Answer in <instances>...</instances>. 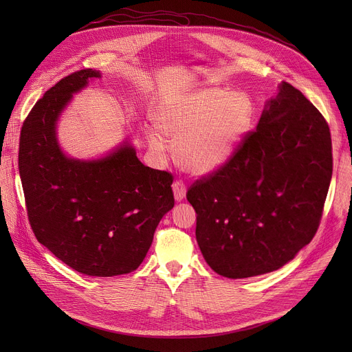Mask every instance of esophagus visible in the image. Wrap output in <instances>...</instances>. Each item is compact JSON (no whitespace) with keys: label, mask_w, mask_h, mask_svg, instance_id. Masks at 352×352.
Returning <instances> with one entry per match:
<instances>
[{"label":"esophagus","mask_w":352,"mask_h":352,"mask_svg":"<svg viewBox=\"0 0 352 352\" xmlns=\"http://www.w3.org/2000/svg\"><path fill=\"white\" fill-rule=\"evenodd\" d=\"M173 191H174L175 201H182L184 198H186V194H187L186 184H184L182 181H175L173 184Z\"/></svg>","instance_id":"1"}]
</instances>
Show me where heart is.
Instances as JSON below:
<instances>
[{"instance_id":"obj_1","label":"heart","mask_w":352,"mask_h":352,"mask_svg":"<svg viewBox=\"0 0 352 352\" xmlns=\"http://www.w3.org/2000/svg\"><path fill=\"white\" fill-rule=\"evenodd\" d=\"M254 116V101L245 92L201 88L164 104L155 116V126L177 144V160L184 168L210 174L228 162L241 146ZM150 142L161 145L154 134Z\"/></svg>"}]
</instances>
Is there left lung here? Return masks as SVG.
<instances>
[{
  "label": "left lung",
  "mask_w": 352,
  "mask_h": 352,
  "mask_svg": "<svg viewBox=\"0 0 352 352\" xmlns=\"http://www.w3.org/2000/svg\"><path fill=\"white\" fill-rule=\"evenodd\" d=\"M331 175L325 118L283 81L230 161L187 192L207 264L232 280L285 265L316 235Z\"/></svg>",
  "instance_id": "left-lung-1"
}]
</instances>
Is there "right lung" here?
Here are the masks:
<instances>
[{
	"mask_svg": "<svg viewBox=\"0 0 352 352\" xmlns=\"http://www.w3.org/2000/svg\"><path fill=\"white\" fill-rule=\"evenodd\" d=\"M100 77L76 71L36 101L21 128L18 168L38 243L81 274L114 276L144 261L174 194L173 175L145 166L128 141L98 160L63 153L58 117L72 94Z\"/></svg>",
	"mask_w": 352,
	"mask_h": 352,
	"instance_id": "1",
	"label": "right lung"
}]
</instances>
